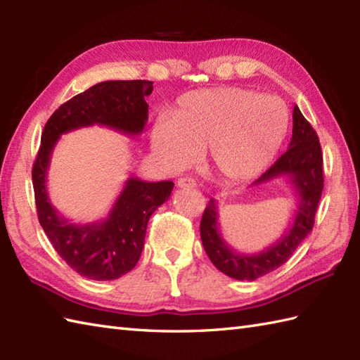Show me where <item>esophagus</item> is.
I'll list each match as a JSON object with an SVG mask.
<instances>
[{"instance_id":"obj_1","label":"esophagus","mask_w":360,"mask_h":360,"mask_svg":"<svg viewBox=\"0 0 360 360\" xmlns=\"http://www.w3.org/2000/svg\"><path fill=\"white\" fill-rule=\"evenodd\" d=\"M196 186V181L192 178H181L178 181V187L179 188H193Z\"/></svg>"}]
</instances>
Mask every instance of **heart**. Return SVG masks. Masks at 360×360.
Returning <instances> with one entry per match:
<instances>
[{"instance_id":"heart-1","label":"heart","mask_w":360,"mask_h":360,"mask_svg":"<svg viewBox=\"0 0 360 360\" xmlns=\"http://www.w3.org/2000/svg\"><path fill=\"white\" fill-rule=\"evenodd\" d=\"M289 110L281 98L219 86L181 96L153 127L151 143L172 167L192 164L209 150L212 170L231 182L254 179L277 156L289 131Z\"/></svg>"}]
</instances>
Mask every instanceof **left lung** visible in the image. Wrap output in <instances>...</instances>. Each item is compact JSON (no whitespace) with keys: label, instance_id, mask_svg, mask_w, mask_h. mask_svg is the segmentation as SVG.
Masks as SVG:
<instances>
[{"label":"left lung","instance_id":"8db88e82","mask_svg":"<svg viewBox=\"0 0 360 360\" xmlns=\"http://www.w3.org/2000/svg\"><path fill=\"white\" fill-rule=\"evenodd\" d=\"M292 119V137L289 148L275 160L269 170L252 182V186H259L286 176L292 184L298 210L285 235L258 254H241L229 246L219 232L217 201L210 200L202 213L200 231L205 254L217 269L231 278L254 281L275 271L292 257L314 226L316 212L323 190V155L317 133L303 117L297 105L294 106Z\"/></svg>","mask_w":360,"mask_h":360}]
</instances>
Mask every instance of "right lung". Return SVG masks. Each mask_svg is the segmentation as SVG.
Wrapping results in <instances>:
<instances>
[{"instance_id": "add662e5", "label": "right lung", "mask_w": 360, "mask_h": 360, "mask_svg": "<svg viewBox=\"0 0 360 360\" xmlns=\"http://www.w3.org/2000/svg\"><path fill=\"white\" fill-rule=\"evenodd\" d=\"M153 91L148 80H108L74 96L46 122L41 145L32 167L38 221L53 249L82 277L116 280L139 262L148 219L172 195L173 182H147L131 176L108 217L88 224H74L53 207L46 190L51 155L60 136L91 125H103L127 136L143 131L148 120L145 97Z\"/></svg>"}]
</instances>
